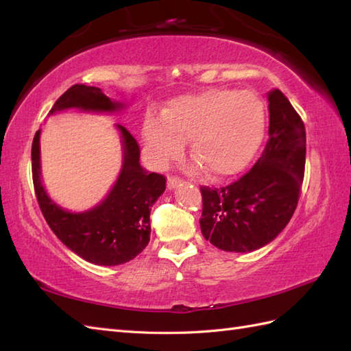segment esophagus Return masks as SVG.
I'll return each instance as SVG.
<instances>
[{
  "mask_svg": "<svg viewBox=\"0 0 351 351\" xmlns=\"http://www.w3.org/2000/svg\"><path fill=\"white\" fill-rule=\"evenodd\" d=\"M181 184V178H178V176H169V180H167V187L171 190V189H175V187H178V185Z\"/></svg>",
  "mask_w": 351,
  "mask_h": 351,
  "instance_id": "1",
  "label": "esophagus"
}]
</instances>
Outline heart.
<instances>
[{"mask_svg": "<svg viewBox=\"0 0 351 351\" xmlns=\"http://www.w3.org/2000/svg\"><path fill=\"white\" fill-rule=\"evenodd\" d=\"M265 108L255 93L230 88L180 96L162 114L145 117L143 143L147 158L162 167L182 151L190 154L213 178H229L249 166L263 143Z\"/></svg>", "mask_w": 351, "mask_h": 351, "instance_id": "b5f03b06", "label": "heart"}]
</instances>
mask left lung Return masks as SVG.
<instances>
[{"mask_svg":"<svg viewBox=\"0 0 351 351\" xmlns=\"http://www.w3.org/2000/svg\"><path fill=\"white\" fill-rule=\"evenodd\" d=\"M268 141L240 180L220 189L202 185L200 230L226 252H252L273 241L293 217L306 161V131L280 90L268 93Z\"/></svg>","mask_w":351,"mask_h":351,"instance_id":"1","label":"left lung"}]
</instances>
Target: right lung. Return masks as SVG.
<instances>
[{"label": "right lung", "instance_id": "add662e5", "mask_svg": "<svg viewBox=\"0 0 351 351\" xmlns=\"http://www.w3.org/2000/svg\"><path fill=\"white\" fill-rule=\"evenodd\" d=\"M122 107L99 87L73 84L49 110L114 111ZM122 134L123 166L114 187L102 202L86 213H69L52 202L40 181V131L32 146V171L37 202L52 232L80 258L98 265H119L136 258L151 240V206L166 190V176L149 173L140 166V146L132 134Z\"/></svg>", "mask_w": 351, "mask_h": 351}]
</instances>
